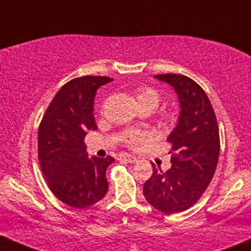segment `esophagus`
I'll return each instance as SVG.
<instances>
[{"label":"esophagus","instance_id":"34e87169","mask_svg":"<svg viewBox=\"0 0 251 251\" xmlns=\"http://www.w3.org/2000/svg\"><path fill=\"white\" fill-rule=\"evenodd\" d=\"M119 159H124V160H126V162H128V163H135V162H137V157H134V155H132V154H127V153L120 155Z\"/></svg>","mask_w":251,"mask_h":251}]
</instances>
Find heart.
<instances>
[{
    "label": "heart",
    "instance_id": "heart-1",
    "mask_svg": "<svg viewBox=\"0 0 251 251\" xmlns=\"http://www.w3.org/2000/svg\"><path fill=\"white\" fill-rule=\"evenodd\" d=\"M134 99L137 101V105L139 108H148L151 112H153L155 108L159 106L162 98H160L159 92L153 87L150 86H142L138 87L134 91ZM178 123V113L175 109H170V111L164 112L159 119V125L164 128H172L177 125ZM143 140V135L137 132H131L127 133L125 137L126 145L128 146H137L138 144Z\"/></svg>",
    "mask_w": 251,
    "mask_h": 251
}]
</instances>
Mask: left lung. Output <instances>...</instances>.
<instances>
[{
    "instance_id": "left-lung-1",
    "label": "left lung",
    "mask_w": 251,
    "mask_h": 251,
    "mask_svg": "<svg viewBox=\"0 0 251 251\" xmlns=\"http://www.w3.org/2000/svg\"><path fill=\"white\" fill-rule=\"evenodd\" d=\"M154 77L175 88L180 114L168 138L171 169L163 172L152 164L153 174L143 191L154 209L170 215L191 208L208 188L220 155V131L211 102L197 82L180 74Z\"/></svg>"
}]
</instances>
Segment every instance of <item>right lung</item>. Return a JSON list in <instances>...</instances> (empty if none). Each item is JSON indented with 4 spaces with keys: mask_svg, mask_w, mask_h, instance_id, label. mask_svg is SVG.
<instances>
[{
    "mask_svg": "<svg viewBox=\"0 0 251 251\" xmlns=\"http://www.w3.org/2000/svg\"><path fill=\"white\" fill-rule=\"evenodd\" d=\"M111 77L85 75L62 86L53 98L39 126L37 154L43 177L57 200L85 209L107 194L106 170L114 158H88L83 143L97 129L94 97Z\"/></svg>",
    "mask_w": 251,
    "mask_h": 251,
    "instance_id": "add662e5",
    "label": "right lung"
}]
</instances>
